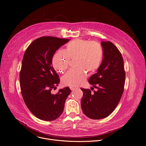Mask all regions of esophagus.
Wrapping results in <instances>:
<instances>
[{
    "instance_id": "34e87169",
    "label": "esophagus",
    "mask_w": 146,
    "mask_h": 146,
    "mask_svg": "<svg viewBox=\"0 0 146 146\" xmlns=\"http://www.w3.org/2000/svg\"><path fill=\"white\" fill-rule=\"evenodd\" d=\"M70 89L72 90V91H74L76 89H77L76 87H70Z\"/></svg>"
}]
</instances>
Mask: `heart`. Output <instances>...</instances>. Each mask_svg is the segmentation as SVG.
Listing matches in <instances>:
<instances>
[{
	"label": "heart",
	"mask_w": 146,
	"mask_h": 146,
	"mask_svg": "<svg viewBox=\"0 0 146 146\" xmlns=\"http://www.w3.org/2000/svg\"><path fill=\"white\" fill-rule=\"evenodd\" d=\"M104 51L102 46L96 41L76 38L67 43L63 51H57L52 58L54 68L64 73L68 68L69 58H76L74 66L62 78L65 86L77 87L84 82L87 72L92 74L101 66Z\"/></svg>",
	"instance_id": "heart-1"
}]
</instances>
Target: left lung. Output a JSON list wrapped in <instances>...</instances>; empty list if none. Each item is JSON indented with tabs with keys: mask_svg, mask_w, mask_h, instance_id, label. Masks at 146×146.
Returning a JSON list of instances; mask_svg holds the SVG:
<instances>
[{
	"mask_svg": "<svg viewBox=\"0 0 146 146\" xmlns=\"http://www.w3.org/2000/svg\"><path fill=\"white\" fill-rule=\"evenodd\" d=\"M101 45L104 51L102 63L96 73L88 80L97 91L92 93L89 89L81 88L83 92L82 110L93 119L106 118L114 110L123 94L125 79L123 60L119 51L109 41H101Z\"/></svg>",
	"mask_w": 146,
	"mask_h": 146,
	"instance_id": "left-lung-1",
	"label": "left lung"
}]
</instances>
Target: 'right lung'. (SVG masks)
I'll return each mask as SVG.
<instances>
[{
	"instance_id": "1",
	"label": "right lung",
	"mask_w": 146,
	"mask_h": 146,
	"mask_svg": "<svg viewBox=\"0 0 146 146\" xmlns=\"http://www.w3.org/2000/svg\"><path fill=\"white\" fill-rule=\"evenodd\" d=\"M69 41L55 37H41L34 40L24 54L19 74L21 94L28 109L40 119L51 121L58 118L71 92L66 87L55 95L51 93L60 81L52 67V57L56 51Z\"/></svg>"
}]
</instances>
